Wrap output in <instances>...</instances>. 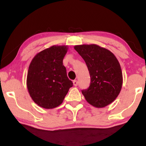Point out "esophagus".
Returning <instances> with one entry per match:
<instances>
[{
  "label": "esophagus",
  "mask_w": 146,
  "mask_h": 146,
  "mask_svg": "<svg viewBox=\"0 0 146 146\" xmlns=\"http://www.w3.org/2000/svg\"><path fill=\"white\" fill-rule=\"evenodd\" d=\"M78 81L77 80H74L73 81V84H74V86H78Z\"/></svg>",
  "instance_id": "esophagus-1"
}]
</instances>
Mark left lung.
I'll return each mask as SVG.
<instances>
[{
    "instance_id": "8db88e82",
    "label": "left lung",
    "mask_w": 146,
    "mask_h": 146,
    "mask_svg": "<svg viewBox=\"0 0 146 146\" xmlns=\"http://www.w3.org/2000/svg\"><path fill=\"white\" fill-rule=\"evenodd\" d=\"M74 49L86 64L90 85L82 93L90 104L101 108L110 104L120 92L122 72L115 55L97 44L74 46Z\"/></svg>"
}]
</instances>
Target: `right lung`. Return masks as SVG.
I'll return each instance as SVG.
<instances>
[{"instance_id": "1", "label": "right lung", "mask_w": 146, "mask_h": 146, "mask_svg": "<svg viewBox=\"0 0 146 146\" xmlns=\"http://www.w3.org/2000/svg\"><path fill=\"white\" fill-rule=\"evenodd\" d=\"M68 50L67 45L52 46L36 54L30 64L27 78L28 92L40 107H58L73 86L62 62Z\"/></svg>"}]
</instances>
